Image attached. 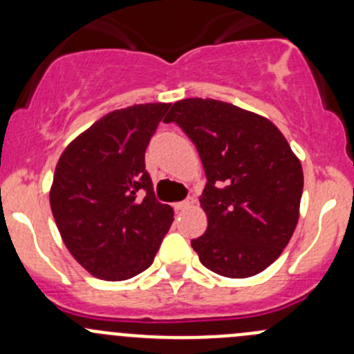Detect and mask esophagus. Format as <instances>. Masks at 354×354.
I'll return each mask as SVG.
<instances>
[{
  "mask_svg": "<svg viewBox=\"0 0 354 354\" xmlns=\"http://www.w3.org/2000/svg\"><path fill=\"white\" fill-rule=\"evenodd\" d=\"M194 203H195L194 198H187V200H183V202L174 203V209H176V210H185V209H188V207L194 205Z\"/></svg>",
  "mask_w": 354,
  "mask_h": 354,
  "instance_id": "1",
  "label": "esophagus"
}]
</instances>
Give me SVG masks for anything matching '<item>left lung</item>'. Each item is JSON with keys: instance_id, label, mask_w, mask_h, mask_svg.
Wrapping results in <instances>:
<instances>
[{"instance_id": "obj_1", "label": "left lung", "mask_w": 354, "mask_h": 354, "mask_svg": "<svg viewBox=\"0 0 354 354\" xmlns=\"http://www.w3.org/2000/svg\"><path fill=\"white\" fill-rule=\"evenodd\" d=\"M166 123L192 138L207 176V230L192 246L219 276L245 279L283 253L299 219L301 162L266 116L216 99L174 102Z\"/></svg>"}]
</instances>
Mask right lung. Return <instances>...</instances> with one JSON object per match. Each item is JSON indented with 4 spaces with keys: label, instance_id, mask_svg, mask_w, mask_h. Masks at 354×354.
Wrapping results in <instances>:
<instances>
[{
    "label": "right lung",
    "instance_id": "right-lung-1",
    "mask_svg": "<svg viewBox=\"0 0 354 354\" xmlns=\"http://www.w3.org/2000/svg\"><path fill=\"white\" fill-rule=\"evenodd\" d=\"M171 104L111 111L63 151L49 190L62 240L73 259L104 281L144 272L173 224L157 202L145 149Z\"/></svg>",
    "mask_w": 354,
    "mask_h": 354
}]
</instances>
